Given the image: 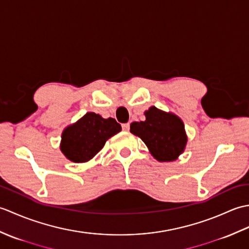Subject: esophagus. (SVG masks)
Masks as SVG:
<instances>
[{
    "label": "esophagus",
    "mask_w": 249,
    "mask_h": 249,
    "mask_svg": "<svg viewBox=\"0 0 249 249\" xmlns=\"http://www.w3.org/2000/svg\"><path fill=\"white\" fill-rule=\"evenodd\" d=\"M122 128H123V130H125V131L129 130V123H125L122 125Z\"/></svg>",
    "instance_id": "obj_1"
}]
</instances>
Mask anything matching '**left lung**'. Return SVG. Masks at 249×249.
Masks as SVG:
<instances>
[{
    "instance_id": "1",
    "label": "left lung",
    "mask_w": 249,
    "mask_h": 249,
    "mask_svg": "<svg viewBox=\"0 0 249 249\" xmlns=\"http://www.w3.org/2000/svg\"><path fill=\"white\" fill-rule=\"evenodd\" d=\"M144 121L130 124V133L144 142L156 160H177L187 144V135L181 118L155 106L144 111Z\"/></svg>"
}]
</instances>
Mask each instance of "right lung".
Wrapping results in <instances>:
<instances>
[{
  "label": "right lung",
  "mask_w": 249,
  "mask_h": 249,
  "mask_svg": "<svg viewBox=\"0 0 249 249\" xmlns=\"http://www.w3.org/2000/svg\"><path fill=\"white\" fill-rule=\"evenodd\" d=\"M121 130V125L114 119L88 112L64 128L60 149L68 160L87 162L103 149L106 141Z\"/></svg>",
  "instance_id": "right-lung-1"
}]
</instances>
